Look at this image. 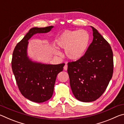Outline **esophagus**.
Segmentation results:
<instances>
[{
  "instance_id": "obj_1",
  "label": "esophagus",
  "mask_w": 124,
  "mask_h": 124,
  "mask_svg": "<svg viewBox=\"0 0 124 124\" xmlns=\"http://www.w3.org/2000/svg\"><path fill=\"white\" fill-rule=\"evenodd\" d=\"M67 68H68V66H67V64H65V66H64V67H63L64 70H67Z\"/></svg>"
}]
</instances>
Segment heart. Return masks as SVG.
Wrapping results in <instances>:
<instances>
[{"mask_svg": "<svg viewBox=\"0 0 124 124\" xmlns=\"http://www.w3.org/2000/svg\"><path fill=\"white\" fill-rule=\"evenodd\" d=\"M90 41V35L86 31L66 30L57 38L56 44L59 47L65 49V54L69 59L77 61L84 56ZM54 51L56 54H61L57 47H54Z\"/></svg>", "mask_w": 124, "mask_h": 124, "instance_id": "heart-1", "label": "heart"}]
</instances>
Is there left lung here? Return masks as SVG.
Returning <instances> with one entry per match:
<instances>
[{
	"instance_id": "8db88e82",
	"label": "left lung",
	"mask_w": 124,
	"mask_h": 124,
	"mask_svg": "<svg viewBox=\"0 0 124 124\" xmlns=\"http://www.w3.org/2000/svg\"><path fill=\"white\" fill-rule=\"evenodd\" d=\"M93 40L84 56L68 63L73 93L84 102L98 99L107 87L113 73V54L110 46L98 31L91 26Z\"/></svg>"
}]
</instances>
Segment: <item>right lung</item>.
I'll use <instances>...</instances> for the list:
<instances>
[{
  "label": "right lung",
  "mask_w": 124,
  "mask_h": 124,
  "mask_svg": "<svg viewBox=\"0 0 124 124\" xmlns=\"http://www.w3.org/2000/svg\"><path fill=\"white\" fill-rule=\"evenodd\" d=\"M53 27L30 29L16 45L12 54V70L18 89L24 97L34 102H44L51 98L56 77L65 64H45L33 61L28 56V40L36 34L49 32Z\"/></svg>",
  "instance_id": "1"
}]
</instances>
